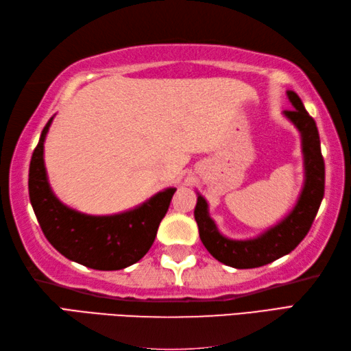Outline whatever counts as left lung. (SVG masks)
Segmentation results:
<instances>
[{"instance_id":"8db88e82","label":"left lung","mask_w":351,"mask_h":351,"mask_svg":"<svg viewBox=\"0 0 351 351\" xmlns=\"http://www.w3.org/2000/svg\"><path fill=\"white\" fill-rule=\"evenodd\" d=\"M287 95L294 110H285L283 114L300 132L304 162V185L293 211L278 225L267 229L256 238L230 240L219 232L217 225L208 213L205 197L197 195L195 219L200 240L206 250L225 265L234 268H255L288 255L306 237L318 208L322 205L324 196V160L317 125L304 110L299 95L293 90H288Z\"/></svg>"}]
</instances>
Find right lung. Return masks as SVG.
<instances>
[{"mask_svg": "<svg viewBox=\"0 0 351 351\" xmlns=\"http://www.w3.org/2000/svg\"><path fill=\"white\" fill-rule=\"evenodd\" d=\"M40 134L28 173L29 202L43 235L63 256L93 270H122L151 249L176 189L156 193L134 210L87 215L63 205L52 193L43 161V143L52 122Z\"/></svg>", "mask_w": 351, "mask_h": 351, "instance_id": "obj_1", "label": "right lung"}]
</instances>
